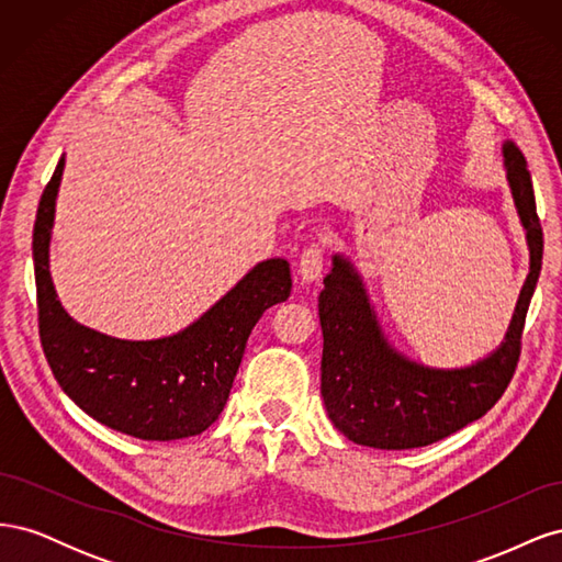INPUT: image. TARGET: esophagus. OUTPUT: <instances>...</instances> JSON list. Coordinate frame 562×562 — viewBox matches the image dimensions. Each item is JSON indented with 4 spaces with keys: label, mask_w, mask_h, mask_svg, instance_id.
Listing matches in <instances>:
<instances>
[{
    "label": "esophagus",
    "mask_w": 562,
    "mask_h": 562,
    "mask_svg": "<svg viewBox=\"0 0 562 562\" xmlns=\"http://www.w3.org/2000/svg\"><path fill=\"white\" fill-rule=\"evenodd\" d=\"M321 271H323V250H321V246L304 248L302 258H300V267H297V274H300L302 283L318 281Z\"/></svg>",
    "instance_id": "esophagus-1"
}]
</instances>
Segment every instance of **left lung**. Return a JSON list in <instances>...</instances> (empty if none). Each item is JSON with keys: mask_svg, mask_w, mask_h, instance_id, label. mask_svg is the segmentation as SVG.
<instances>
[{"mask_svg": "<svg viewBox=\"0 0 562 562\" xmlns=\"http://www.w3.org/2000/svg\"><path fill=\"white\" fill-rule=\"evenodd\" d=\"M504 171L530 250V271L497 349L459 368L424 366L394 347L359 269L342 252L323 279L318 318L323 330L321 396L335 429L351 443L411 450L481 419L514 378L525 314L541 271L543 236L532 178L514 140L502 143Z\"/></svg>", "mask_w": 562, "mask_h": 562, "instance_id": "1", "label": "left lung"}]
</instances>
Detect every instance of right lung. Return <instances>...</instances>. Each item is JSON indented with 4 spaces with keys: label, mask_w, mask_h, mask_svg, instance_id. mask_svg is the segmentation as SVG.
<instances>
[{
    "label": "right lung",
    "mask_w": 562,
    "mask_h": 562,
    "mask_svg": "<svg viewBox=\"0 0 562 562\" xmlns=\"http://www.w3.org/2000/svg\"><path fill=\"white\" fill-rule=\"evenodd\" d=\"M65 171L60 157L37 209L35 258L40 335L60 389L105 427L140 440L206 431L223 413L248 335L265 310L291 295V265L269 258L236 281L190 326L155 339H122L75 321L50 279L48 248Z\"/></svg>",
    "instance_id": "right-lung-1"
}]
</instances>
